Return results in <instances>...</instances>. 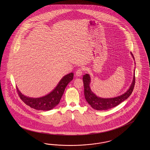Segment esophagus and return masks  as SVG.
I'll use <instances>...</instances> for the list:
<instances>
[{"instance_id":"esophagus-1","label":"esophagus","mask_w":150,"mask_h":150,"mask_svg":"<svg viewBox=\"0 0 150 150\" xmlns=\"http://www.w3.org/2000/svg\"><path fill=\"white\" fill-rule=\"evenodd\" d=\"M82 71H83V70L82 68H79L77 69L75 73V75L76 76H81L82 74Z\"/></svg>"}]
</instances>
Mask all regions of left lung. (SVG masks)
<instances>
[{
  "mask_svg": "<svg viewBox=\"0 0 150 150\" xmlns=\"http://www.w3.org/2000/svg\"><path fill=\"white\" fill-rule=\"evenodd\" d=\"M131 54L134 59H135L132 53H131ZM82 79L84 86V95L88 103L90 105L93 109L96 110H105L116 107L117 105L121 103L124 100H127V98L131 95L132 92L134 90L135 83V70L134 73L133 80L128 90L123 95L114 98H103L97 97L95 93H93V92L91 91V88L90 86L91 78L89 74H86L85 75H84L83 76Z\"/></svg>",
  "mask_w": 150,
  "mask_h": 150,
  "instance_id": "obj_1",
  "label": "left lung"
}]
</instances>
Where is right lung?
<instances>
[{
    "mask_svg": "<svg viewBox=\"0 0 150 150\" xmlns=\"http://www.w3.org/2000/svg\"><path fill=\"white\" fill-rule=\"evenodd\" d=\"M74 73H69L64 76L57 86L49 94L40 98H31L23 95L16 87L20 98L27 105L32 108L41 110H50L58 105L63 95L65 88L73 79Z\"/></svg>",
    "mask_w": 150,
    "mask_h": 150,
    "instance_id": "right-lung-1",
    "label": "right lung"
}]
</instances>
